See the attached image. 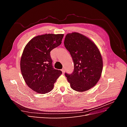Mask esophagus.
<instances>
[{
	"label": "esophagus",
	"mask_w": 127,
	"mask_h": 127,
	"mask_svg": "<svg viewBox=\"0 0 127 127\" xmlns=\"http://www.w3.org/2000/svg\"><path fill=\"white\" fill-rule=\"evenodd\" d=\"M61 71H62V72H63V74H64V72H65V70H64V69L63 68V69H61Z\"/></svg>",
	"instance_id": "1"
}]
</instances>
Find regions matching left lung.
<instances>
[{
  "mask_svg": "<svg viewBox=\"0 0 127 127\" xmlns=\"http://www.w3.org/2000/svg\"><path fill=\"white\" fill-rule=\"evenodd\" d=\"M64 45L74 64L72 74H64L71 88L80 92L90 90L98 82L103 69L102 58L97 46L77 32L67 34Z\"/></svg>",
  "mask_w": 127,
  "mask_h": 127,
  "instance_id": "left-lung-1",
  "label": "left lung"
}]
</instances>
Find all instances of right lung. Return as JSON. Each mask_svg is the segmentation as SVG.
<instances>
[{
	"label": "right lung",
	"mask_w": 127,
	"mask_h": 127,
	"mask_svg": "<svg viewBox=\"0 0 127 127\" xmlns=\"http://www.w3.org/2000/svg\"><path fill=\"white\" fill-rule=\"evenodd\" d=\"M64 34H45L33 37L21 57V70L26 84L39 94L52 91L62 71L53 68L50 51L61 43Z\"/></svg>",
	"instance_id": "add662e5"
}]
</instances>
